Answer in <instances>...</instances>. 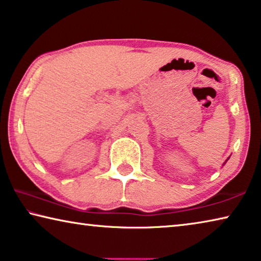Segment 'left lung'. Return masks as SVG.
I'll use <instances>...</instances> for the list:
<instances>
[{
    "label": "left lung",
    "instance_id": "8db88e82",
    "mask_svg": "<svg viewBox=\"0 0 261 261\" xmlns=\"http://www.w3.org/2000/svg\"><path fill=\"white\" fill-rule=\"evenodd\" d=\"M229 159H230V156H229V158H227V159L225 160V163H226V161H227V160H229ZM225 163H224V164H225ZM224 164H223V165H224Z\"/></svg>",
    "mask_w": 261,
    "mask_h": 261
}]
</instances>
